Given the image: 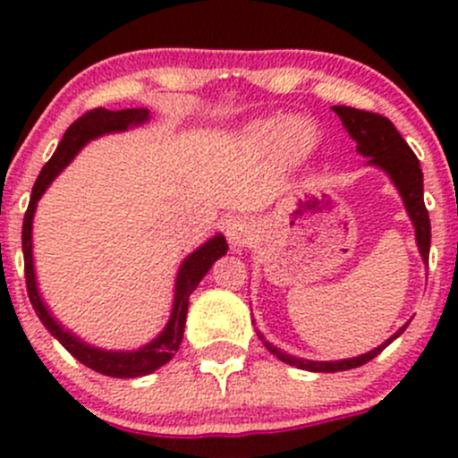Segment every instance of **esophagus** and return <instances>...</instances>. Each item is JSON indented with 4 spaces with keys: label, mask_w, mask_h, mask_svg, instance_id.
<instances>
[{
    "label": "esophagus",
    "mask_w": 458,
    "mask_h": 458,
    "mask_svg": "<svg viewBox=\"0 0 458 458\" xmlns=\"http://www.w3.org/2000/svg\"><path fill=\"white\" fill-rule=\"evenodd\" d=\"M224 233L233 250H242L252 242V224L248 216H230L224 224Z\"/></svg>",
    "instance_id": "obj_1"
}]
</instances>
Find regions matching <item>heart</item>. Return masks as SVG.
I'll use <instances>...</instances> for the list:
<instances>
[{
	"instance_id": "b5f03b06",
	"label": "heart",
	"mask_w": 458,
	"mask_h": 458,
	"mask_svg": "<svg viewBox=\"0 0 458 458\" xmlns=\"http://www.w3.org/2000/svg\"><path fill=\"white\" fill-rule=\"evenodd\" d=\"M308 131L310 128L303 126V119H263L248 126L246 140L252 146H272L279 141L284 148H301L308 141Z\"/></svg>"
}]
</instances>
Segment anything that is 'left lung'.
<instances>
[{"instance_id":"left-lung-1","label":"left lung","mask_w":458,"mask_h":458,"mask_svg":"<svg viewBox=\"0 0 458 458\" xmlns=\"http://www.w3.org/2000/svg\"><path fill=\"white\" fill-rule=\"evenodd\" d=\"M332 110L339 114L341 123H344V128L348 131V135L357 141L359 155L368 157V165H374V168L383 170V173L390 177V182L394 183V188L401 195V201H403L405 206V212H408L410 221H412L414 225V237H417L419 252H421L423 263H428L429 216L426 210V203H423V173H421V165H419L417 155L412 152V148L405 143L403 137H401L399 131L394 128V123H392L387 117L366 113V110L350 108V106H332ZM405 327H408V323H403V326H401L390 339L383 341L381 345H377V348L370 350V352L359 354V357H352V359H339V361H312V359L294 357V354H288L285 350L276 348L275 344H270V341H267L259 330H257V336L263 341V345H266V348L279 359V361L299 368V370L344 372L372 361V359L377 357V354H381L383 350L396 339V336L403 335Z\"/></svg>"}]
</instances>
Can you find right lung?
I'll use <instances>...</instances> for the list:
<instances>
[{"label": "right lung", "mask_w": 458, "mask_h": 458, "mask_svg": "<svg viewBox=\"0 0 458 458\" xmlns=\"http://www.w3.org/2000/svg\"><path fill=\"white\" fill-rule=\"evenodd\" d=\"M150 122V113L143 108H128V110H106L95 108L86 113L84 117L77 119L66 135L59 141L57 150L50 157L48 164L41 168L39 177H37L35 186H32V195L29 210L24 216V228H21V250H24V270H26V288H29V297L32 308H35L37 317L44 323L46 330L72 354L80 363L90 368V370L106 374V377L117 378H132V377H146V374L159 370L161 366L174 357L183 339V327H186L188 315V299L195 293L197 285L201 284L203 276L212 267L216 259H221L228 252V243L221 233L201 243L197 250L182 261L177 270V279H174V297L173 308H170L168 323L164 330L150 339L148 344L140 345L137 350H104L97 345L88 344V341L77 336L75 332L64 327V323L50 312L48 303L44 301L39 293V284H37L35 275V257H32V221H35L37 203H39L44 192L48 191L50 183L57 179V174L71 164L77 157V152L90 143L92 140H99L104 135H113V132H126L128 128L143 126Z\"/></svg>", "instance_id": "right-lung-1"}]
</instances>
